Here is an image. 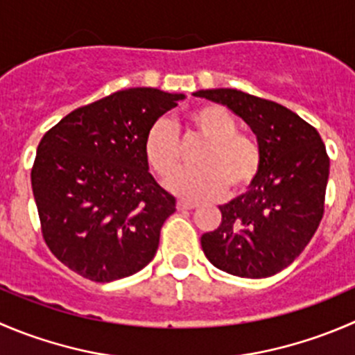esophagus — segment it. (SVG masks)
<instances>
[{"label":"esophagus","instance_id":"esophagus-1","mask_svg":"<svg viewBox=\"0 0 355 355\" xmlns=\"http://www.w3.org/2000/svg\"><path fill=\"white\" fill-rule=\"evenodd\" d=\"M177 208L178 209H194L196 208V202L184 201V199H180V201L177 202Z\"/></svg>","mask_w":355,"mask_h":355}]
</instances>
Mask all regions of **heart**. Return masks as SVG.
<instances>
[{
    "instance_id": "obj_1",
    "label": "heart",
    "mask_w": 355,
    "mask_h": 355,
    "mask_svg": "<svg viewBox=\"0 0 355 355\" xmlns=\"http://www.w3.org/2000/svg\"><path fill=\"white\" fill-rule=\"evenodd\" d=\"M184 142H205L196 154L198 170L182 171L184 146L173 123L161 118L149 128L144 144L149 166L159 177H170L166 187L189 199L218 198L229 185L230 192L250 187L261 166L257 140L237 132V121L225 107L215 104L194 109L189 116Z\"/></svg>"
}]
</instances>
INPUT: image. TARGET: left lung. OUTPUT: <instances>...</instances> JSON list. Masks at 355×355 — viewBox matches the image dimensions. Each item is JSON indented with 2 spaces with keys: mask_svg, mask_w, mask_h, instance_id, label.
<instances>
[{
  "mask_svg": "<svg viewBox=\"0 0 355 355\" xmlns=\"http://www.w3.org/2000/svg\"><path fill=\"white\" fill-rule=\"evenodd\" d=\"M194 95L229 107L257 135L258 177L246 194L218 206V229L201 236L206 258L232 276L261 279L305 250L324 213L329 157L314 126L284 105L232 88Z\"/></svg>",
  "mask_w": 355,
  "mask_h": 355,
  "instance_id": "obj_1",
  "label": "left lung"
}]
</instances>
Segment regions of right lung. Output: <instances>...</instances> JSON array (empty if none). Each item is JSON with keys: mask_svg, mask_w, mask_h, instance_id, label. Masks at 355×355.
Wrapping results in <instances>:
<instances>
[{"mask_svg": "<svg viewBox=\"0 0 355 355\" xmlns=\"http://www.w3.org/2000/svg\"><path fill=\"white\" fill-rule=\"evenodd\" d=\"M184 94L130 88L79 107L44 133L31 171L44 243L95 283L128 277L159 246L173 196L149 173L150 126Z\"/></svg>", "mask_w": 355, "mask_h": 355, "instance_id": "1", "label": "right lung"}]
</instances>
